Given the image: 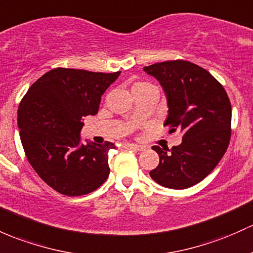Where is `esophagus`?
<instances>
[{"label":"esophagus","instance_id":"obj_1","mask_svg":"<svg viewBox=\"0 0 253 253\" xmlns=\"http://www.w3.org/2000/svg\"><path fill=\"white\" fill-rule=\"evenodd\" d=\"M126 147L129 149H134V151H145V146L136 145V143H126Z\"/></svg>","mask_w":253,"mask_h":253}]
</instances>
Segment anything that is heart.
Returning a JSON list of instances; mask_svg holds the SVG:
<instances>
[{"instance_id":"obj_1","label":"heart","mask_w":253,"mask_h":253,"mask_svg":"<svg viewBox=\"0 0 253 253\" xmlns=\"http://www.w3.org/2000/svg\"><path fill=\"white\" fill-rule=\"evenodd\" d=\"M143 85H148V84L147 83H137L135 86H143Z\"/></svg>"}]
</instances>
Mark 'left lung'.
Here are the masks:
<instances>
[{"label": "left lung", "instance_id": "1", "mask_svg": "<svg viewBox=\"0 0 253 253\" xmlns=\"http://www.w3.org/2000/svg\"><path fill=\"white\" fill-rule=\"evenodd\" d=\"M159 81L168 100L164 126L180 130L182 143L152 149L159 165L149 172L160 186L184 189L203 181L224 156L230 141L232 106L222 84L203 67L172 60L143 67Z\"/></svg>", "mask_w": 253, "mask_h": 253}]
</instances>
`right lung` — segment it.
<instances>
[{
  "label": "right lung",
  "mask_w": 253,
  "mask_h": 253,
  "mask_svg": "<svg viewBox=\"0 0 253 253\" xmlns=\"http://www.w3.org/2000/svg\"><path fill=\"white\" fill-rule=\"evenodd\" d=\"M121 75L58 67L29 88L18 110L26 158L48 186L69 197L99 188L110 173L115 143H81L83 117L95 116L101 95Z\"/></svg>",
  "instance_id": "add662e5"
}]
</instances>
